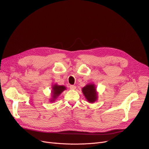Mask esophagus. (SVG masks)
I'll use <instances>...</instances> for the list:
<instances>
[{
  "label": "esophagus",
  "instance_id": "obj_1",
  "mask_svg": "<svg viewBox=\"0 0 149 149\" xmlns=\"http://www.w3.org/2000/svg\"><path fill=\"white\" fill-rule=\"evenodd\" d=\"M69 88H70V89H72V90H74V89H76V86L74 85H70Z\"/></svg>",
  "mask_w": 149,
  "mask_h": 149
}]
</instances>
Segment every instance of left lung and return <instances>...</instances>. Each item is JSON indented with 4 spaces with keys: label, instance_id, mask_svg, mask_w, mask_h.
<instances>
[{
    "label": "left lung",
    "instance_id": "1",
    "mask_svg": "<svg viewBox=\"0 0 149 149\" xmlns=\"http://www.w3.org/2000/svg\"><path fill=\"white\" fill-rule=\"evenodd\" d=\"M82 92L89 103H92L97 101L98 94L94 84H88L85 86L82 89Z\"/></svg>",
    "mask_w": 149,
    "mask_h": 149
}]
</instances>
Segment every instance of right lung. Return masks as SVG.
<instances>
[{
  "instance_id": "right-lung-1",
  "label": "right lung",
  "mask_w": 149,
  "mask_h": 149,
  "mask_svg": "<svg viewBox=\"0 0 149 149\" xmlns=\"http://www.w3.org/2000/svg\"><path fill=\"white\" fill-rule=\"evenodd\" d=\"M66 90V87L64 86H60L57 84H54L52 86V98L50 101L51 102H54L56 100L60 94L62 92Z\"/></svg>"
}]
</instances>
